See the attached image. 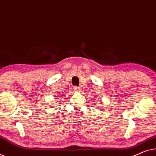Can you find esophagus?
I'll return each mask as SVG.
<instances>
[{
    "mask_svg": "<svg viewBox=\"0 0 156 156\" xmlns=\"http://www.w3.org/2000/svg\"><path fill=\"white\" fill-rule=\"evenodd\" d=\"M79 90H80V88H79V87H78L77 86H74L73 87V92H78V91H79Z\"/></svg>",
    "mask_w": 156,
    "mask_h": 156,
    "instance_id": "1",
    "label": "esophagus"
}]
</instances>
